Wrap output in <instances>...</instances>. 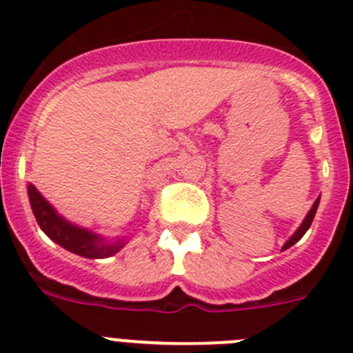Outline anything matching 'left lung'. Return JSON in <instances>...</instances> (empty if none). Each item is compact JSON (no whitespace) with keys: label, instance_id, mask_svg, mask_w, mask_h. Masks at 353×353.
<instances>
[{"label":"left lung","instance_id":"8db88e82","mask_svg":"<svg viewBox=\"0 0 353 353\" xmlns=\"http://www.w3.org/2000/svg\"><path fill=\"white\" fill-rule=\"evenodd\" d=\"M318 203H320V198H316V201H314V203H313V207H311V210L307 212V215H305V217H304V221H302V224L297 228V232L293 233V235L290 236L288 240H286L285 245H283V251H285V249H288V248H292V245L295 244V242H299V240H301L302 236H304V233L307 232V230H310L311 223H313V219H314V214H316Z\"/></svg>","mask_w":353,"mask_h":353}]
</instances>
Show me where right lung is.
Returning a JSON list of instances; mask_svg holds the SVG:
<instances>
[{
	"mask_svg": "<svg viewBox=\"0 0 353 353\" xmlns=\"http://www.w3.org/2000/svg\"><path fill=\"white\" fill-rule=\"evenodd\" d=\"M28 198H30L31 210H33L40 230L52 242L74 254L90 258V260H99V258L113 256L127 244L125 239L108 240L99 233L90 232L88 228L77 226L65 219L63 215L58 214L48 199L40 194L33 183H28Z\"/></svg>",
	"mask_w": 353,
	"mask_h": 353,
	"instance_id": "right-lung-1",
	"label": "right lung"
}]
</instances>
